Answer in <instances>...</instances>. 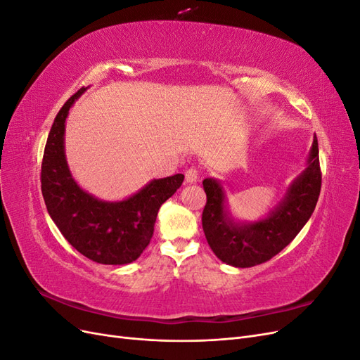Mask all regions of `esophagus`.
I'll use <instances>...</instances> for the list:
<instances>
[{"label": "esophagus", "instance_id": "esophagus-1", "mask_svg": "<svg viewBox=\"0 0 360 360\" xmlns=\"http://www.w3.org/2000/svg\"><path fill=\"white\" fill-rule=\"evenodd\" d=\"M184 179H186V183H197L198 181V169L195 167H191L184 172Z\"/></svg>", "mask_w": 360, "mask_h": 360}]
</instances>
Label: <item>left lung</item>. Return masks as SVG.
Returning a JSON list of instances; mask_svg holds the SVG:
<instances>
[{
  "label": "left lung",
  "mask_w": 360,
  "mask_h": 360,
  "mask_svg": "<svg viewBox=\"0 0 360 360\" xmlns=\"http://www.w3.org/2000/svg\"><path fill=\"white\" fill-rule=\"evenodd\" d=\"M202 188L207 195L202 230L214 255L234 267L263 264L292 242L317 205L321 191L317 136L309 151L308 168L294 180L285 198L263 221L236 224L225 212L221 184L205 179Z\"/></svg>",
  "instance_id": "1"
}]
</instances>
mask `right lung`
Wrapping results in <instances>:
<instances>
[{
    "label": "right lung",
    "instance_id": "add662e5",
    "mask_svg": "<svg viewBox=\"0 0 360 360\" xmlns=\"http://www.w3.org/2000/svg\"><path fill=\"white\" fill-rule=\"evenodd\" d=\"M84 91L75 93L53 120L41 160L43 200L52 221L79 254L99 264H127L148 246L160 205L181 186L184 176L153 180L118 202H105L84 192L72 179L64 155V123Z\"/></svg>",
    "mask_w": 360,
    "mask_h": 360
}]
</instances>
